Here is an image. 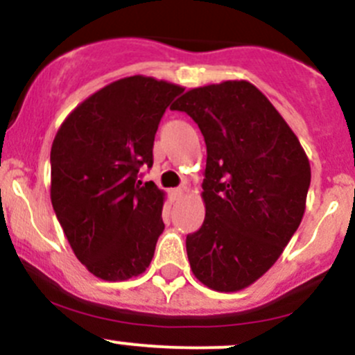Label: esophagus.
<instances>
[{
  "label": "esophagus",
  "mask_w": 355,
  "mask_h": 355,
  "mask_svg": "<svg viewBox=\"0 0 355 355\" xmlns=\"http://www.w3.org/2000/svg\"><path fill=\"white\" fill-rule=\"evenodd\" d=\"M184 192H185V189H182V187H178V189H173V191H171V198H173L175 200H177V199H180L182 196H184Z\"/></svg>",
  "instance_id": "34e87169"
}]
</instances>
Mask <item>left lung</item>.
I'll use <instances>...</instances> for the list:
<instances>
[{
	"instance_id": "1",
	"label": "left lung",
	"mask_w": 355,
	"mask_h": 355,
	"mask_svg": "<svg viewBox=\"0 0 355 355\" xmlns=\"http://www.w3.org/2000/svg\"><path fill=\"white\" fill-rule=\"evenodd\" d=\"M185 111L206 142V218L187 235L194 277L216 292L259 280L284 252L306 211L311 166L299 139L250 82L227 80L185 92Z\"/></svg>"
}]
</instances>
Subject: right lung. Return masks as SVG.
<instances>
[{
    "mask_svg": "<svg viewBox=\"0 0 355 355\" xmlns=\"http://www.w3.org/2000/svg\"><path fill=\"white\" fill-rule=\"evenodd\" d=\"M184 87L144 75L99 89L65 118L51 146V202L77 259L94 277L144 273L164 223V192L142 184L161 116Z\"/></svg>",
    "mask_w": 355,
    "mask_h": 355,
    "instance_id": "1",
    "label": "right lung"
}]
</instances>
